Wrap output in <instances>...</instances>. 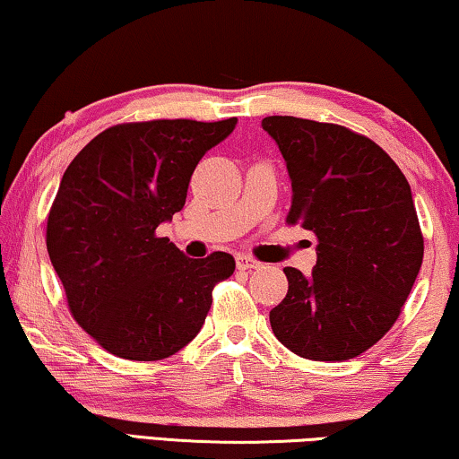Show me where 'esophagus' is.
<instances>
[{
	"instance_id": "34e87169",
	"label": "esophagus",
	"mask_w": 459,
	"mask_h": 459,
	"mask_svg": "<svg viewBox=\"0 0 459 459\" xmlns=\"http://www.w3.org/2000/svg\"><path fill=\"white\" fill-rule=\"evenodd\" d=\"M262 264L257 262V260H254V257H249V255H237V268L238 270H255V268H260Z\"/></svg>"
}]
</instances>
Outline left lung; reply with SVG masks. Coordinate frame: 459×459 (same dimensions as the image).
I'll list each match as a JSON object with an SVG mask.
<instances>
[{
  "label": "left lung",
  "instance_id": "8db88e82",
  "mask_svg": "<svg viewBox=\"0 0 459 459\" xmlns=\"http://www.w3.org/2000/svg\"><path fill=\"white\" fill-rule=\"evenodd\" d=\"M262 128L291 178L287 222L318 238L312 274L285 268L289 291L270 309V326L297 356L351 359L383 339L420 273L411 189L374 141L350 128L295 116H268Z\"/></svg>",
  "mask_w": 459,
  "mask_h": 459
}]
</instances>
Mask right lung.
Listing matches in <instances>:
<instances>
[{"instance_id":"right-lung-1","label":"right lung","mask_w":459,"mask_h":459,"mask_svg":"<svg viewBox=\"0 0 459 459\" xmlns=\"http://www.w3.org/2000/svg\"><path fill=\"white\" fill-rule=\"evenodd\" d=\"M221 122L118 125L82 147L48 218V254L74 320L114 356L164 359L202 331L235 257H186L156 229L183 210L191 174L235 131Z\"/></svg>"}]
</instances>
